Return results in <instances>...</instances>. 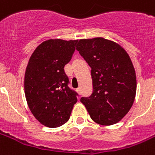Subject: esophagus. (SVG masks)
Instances as JSON below:
<instances>
[{
	"instance_id": "1",
	"label": "esophagus",
	"mask_w": 155,
	"mask_h": 155,
	"mask_svg": "<svg viewBox=\"0 0 155 155\" xmlns=\"http://www.w3.org/2000/svg\"><path fill=\"white\" fill-rule=\"evenodd\" d=\"M76 91H77V92L79 93V94H81V88H80V87H79V88H78V89H76Z\"/></svg>"
}]
</instances>
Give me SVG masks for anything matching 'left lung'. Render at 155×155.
<instances>
[{
  "label": "left lung",
  "mask_w": 155,
  "mask_h": 155,
  "mask_svg": "<svg viewBox=\"0 0 155 155\" xmlns=\"http://www.w3.org/2000/svg\"><path fill=\"white\" fill-rule=\"evenodd\" d=\"M91 67L93 93L82 97L90 117L104 126L121 121L132 106L136 92V71L129 55L104 38L81 39L76 46Z\"/></svg>",
  "instance_id": "1"
}]
</instances>
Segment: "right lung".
Segmentation results:
<instances>
[{
  "mask_svg": "<svg viewBox=\"0 0 155 155\" xmlns=\"http://www.w3.org/2000/svg\"><path fill=\"white\" fill-rule=\"evenodd\" d=\"M78 40L50 39L42 42L28 61L25 92L34 117L48 127L68 121L78 94L68 86L64 66L71 60Z\"/></svg>",
  "mask_w": 155,
  "mask_h": 155,
  "instance_id": "1",
  "label": "right lung"
}]
</instances>
